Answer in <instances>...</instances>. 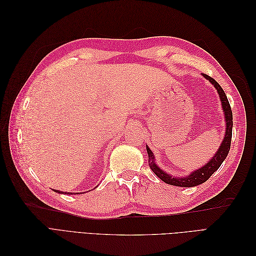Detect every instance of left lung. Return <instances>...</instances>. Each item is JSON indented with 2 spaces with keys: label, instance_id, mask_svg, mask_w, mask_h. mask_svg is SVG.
Masks as SVG:
<instances>
[{
  "label": "left lung",
  "instance_id": "1",
  "mask_svg": "<svg viewBox=\"0 0 256 256\" xmlns=\"http://www.w3.org/2000/svg\"><path fill=\"white\" fill-rule=\"evenodd\" d=\"M204 78H206L209 82H210L216 88V92L220 96V100L222 104V109L224 114H226V136H224L223 141L219 147V150H216L214 154V156L207 162V164L203 166L202 168H200L196 171L191 172L190 175L188 176H182V177H174L171 176L170 174L166 173L162 171L161 168L156 164L154 162V157L152 152L150 150V147L146 145V150L147 154H148V166L152 168V171L156 174L162 182H164L166 184H172V186H177V187H196L198 184H200L205 182L209 177H210L216 170L220 168L222 164V162L224 159L226 158L228 154L230 148V140H232V128H233V113H232L230 110V106L228 100V97L226 95V92L222 90V88L219 85V83L216 82L214 79H212V76H209L205 74H203Z\"/></svg>",
  "mask_w": 256,
  "mask_h": 256
}]
</instances>
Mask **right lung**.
<instances>
[{
	"mask_svg": "<svg viewBox=\"0 0 256 256\" xmlns=\"http://www.w3.org/2000/svg\"><path fill=\"white\" fill-rule=\"evenodd\" d=\"M54 191L58 192V193H64V194H68V193H69V194H72V192H62V191H60V190H54Z\"/></svg>",
	"mask_w": 256,
	"mask_h": 256,
	"instance_id": "add662e5",
	"label": "right lung"
}]
</instances>
